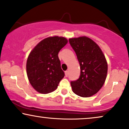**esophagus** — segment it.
<instances>
[{
  "instance_id": "34e87169",
  "label": "esophagus",
  "mask_w": 129,
  "mask_h": 129,
  "mask_svg": "<svg viewBox=\"0 0 129 129\" xmlns=\"http://www.w3.org/2000/svg\"><path fill=\"white\" fill-rule=\"evenodd\" d=\"M65 74H66V76L67 77L68 76H69V71H65Z\"/></svg>"
}]
</instances>
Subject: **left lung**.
<instances>
[{"label":"left lung","mask_w":129,"mask_h":129,"mask_svg":"<svg viewBox=\"0 0 129 129\" xmlns=\"http://www.w3.org/2000/svg\"><path fill=\"white\" fill-rule=\"evenodd\" d=\"M69 43L80 67L79 78L70 82L73 91L80 97H91L101 89L106 80V58L98 45L88 37L70 38Z\"/></svg>","instance_id":"8db88e82"}]
</instances>
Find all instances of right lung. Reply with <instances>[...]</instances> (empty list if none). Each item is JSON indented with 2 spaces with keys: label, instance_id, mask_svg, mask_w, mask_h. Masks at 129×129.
Masks as SVG:
<instances>
[{
  "label": "right lung",
  "instance_id": "obj_1",
  "mask_svg": "<svg viewBox=\"0 0 129 129\" xmlns=\"http://www.w3.org/2000/svg\"><path fill=\"white\" fill-rule=\"evenodd\" d=\"M67 42L63 37H48L40 42L29 54L26 63L27 77L38 92L53 91L64 77L58 53Z\"/></svg>",
  "mask_w": 129,
  "mask_h": 129
}]
</instances>
